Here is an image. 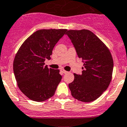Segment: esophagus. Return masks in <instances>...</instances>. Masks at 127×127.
<instances>
[{
  "instance_id": "1",
  "label": "esophagus",
  "mask_w": 127,
  "mask_h": 127,
  "mask_svg": "<svg viewBox=\"0 0 127 127\" xmlns=\"http://www.w3.org/2000/svg\"><path fill=\"white\" fill-rule=\"evenodd\" d=\"M61 72H63V74H66L67 72V71H65V70H64L63 69H61Z\"/></svg>"
}]
</instances>
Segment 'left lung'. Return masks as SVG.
I'll list each match as a JSON object with an SVG mask.
<instances>
[{"mask_svg": "<svg viewBox=\"0 0 127 127\" xmlns=\"http://www.w3.org/2000/svg\"><path fill=\"white\" fill-rule=\"evenodd\" d=\"M77 55L84 63L82 74L74 75L69 84L71 95L84 102L96 100L107 89L112 76L114 61L105 44L88 30L66 32Z\"/></svg>", "mask_w": 127, "mask_h": 127, "instance_id": "1", "label": "left lung"}]
</instances>
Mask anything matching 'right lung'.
Masks as SVG:
<instances>
[{"label":"right lung","mask_w":127,"mask_h":127,"mask_svg":"<svg viewBox=\"0 0 127 127\" xmlns=\"http://www.w3.org/2000/svg\"><path fill=\"white\" fill-rule=\"evenodd\" d=\"M66 29L40 30L29 36L17 51L13 69L20 90L31 100L42 102L53 96L62 79L60 70L45 66Z\"/></svg>","instance_id":"1"}]
</instances>
